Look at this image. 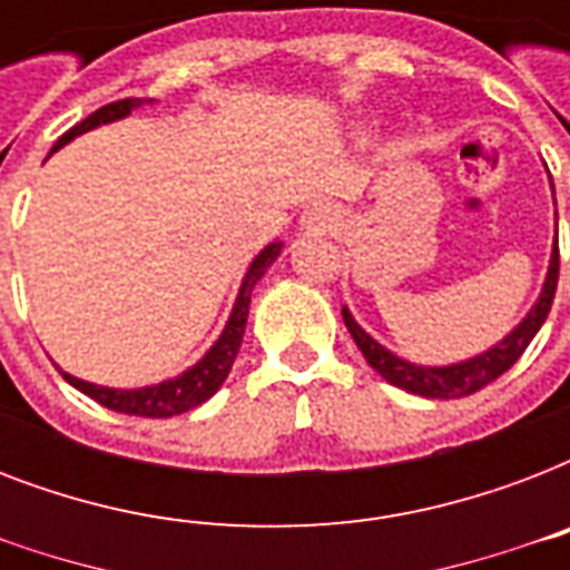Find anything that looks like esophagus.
<instances>
[{"mask_svg": "<svg viewBox=\"0 0 570 570\" xmlns=\"http://www.w3.org/2000/svg\"><path fill=\"white\" fill-rule=\"evenodd\" d=\"M334 218H337V215L331 213V206H313V209L304 213L302 222L307 230H328L331 224H334Z\"/></svg>", "mask_w": 570, "mask_h": 570, "instance_id": "34e87169", "label": "esophagus"}]
</instances>
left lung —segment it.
<instances>
[{"mask_svg":"<svg viewBox=\"0 0 570 570\" xmlns=\"http://www.w3.org/2000/svg\"><path fill=\"white\" fill-rule=\"evenodd\" d=\"M553 204H557V195H553ZM557 281L559 245L557 239H553L548 275H544L539 298H535V304L527 311V316H523L503 340H497L494 346H488L485 352H479V355L468 357V361H459V364H411L405 357L393 355L390 348L381 346L375 337H370V334L357 325L348 307H343V322H346L348 334H352V340L357 343V348L364 352L366 364L373 366L381 379L390 381L393 387H402L407 390V393H416V396L425 399H459L470 396V393H476V390H482L494 379H500V375L523 355V348L530 346L532 337L539 334V328L544 325V320H548L550 304H553V295H557Z\"/></svg>","mask_w":570,"mask_h":570,"instance_id":"obj_1","label":"left lung"}]
</instances>
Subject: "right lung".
<instances>
[{"mask_svg":"<svg viewBox=\"0 0 570 570\" xmlns=\"http://www.w3.org/2000/svg\"><path fill=\"white\" fill-rule=\"evenodd\" d=\"M145 102L154 100L129 97V100H118L109 102V106H102V109L88 115L82 124H76L70 132H65V136L58 138L56 147H52V154L61 150L65 145H70L76 136H85V132H91V129L102 127V124L124 120L129 111L141 109ZM281 250H284V242H268L266 248L250 259L248 272H245V277H242L239 284V295H236V302H233L230 316L224 322V331L218 334V340H215L213 346L206 348V355L200 357L197 364H191L189 370H183L180 375L156 381V384H145V387H106V384H94V381L76 379V375L65 373V370H61V375H65L67 384H73L76 390H82L85 396H91L94 402H100L102 407L118 411V414L163 420V416L183 414V411H191V407L204 405L206 399L222 387L227 373H230L233 361L239 355L242 337H245V322H248L250 293H254V286H257L259 277L266 275L268 266L281 257Z\"/></svg>","mask_w":570,"mask_h":570,"instance_id":"obj_1","label":"right lung"}]
</instances>
